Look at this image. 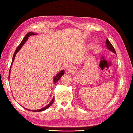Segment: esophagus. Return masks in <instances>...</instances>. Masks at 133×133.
Returning <instances> with one entry per match:
<instances>
[{"label":"esophagus","mask_w":133,"mask_h":133,"mask_svg":"<svg viewBox=\"0 0 133 133\" xmlns=\"http://www.w3.org/2000/svg\"><path fill=\"white\" fill-rule=\"evenodd\" d=\"M66 70L67 71L70 72L74 70V68H73V67L71 65H69V66H67L66 67Z\"/></svg>","instance_id":"esophagus-1"}]
</instances>
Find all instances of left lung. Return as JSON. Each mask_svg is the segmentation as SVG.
Instances as JSON below:
<instances>
[{"instance_id":"8db88e82","label":"left lung","mask_w":133,"mask_h":133,"mask_svg":"<svg viewBox=\"0 0 133 133\" xmlns=\"http://www.w3.org/2000/svg\"><path fill=\"white\" fill-rule=\"evenodd\" d=\"M106 46H107V49H109L110 51H112L114 53L116 54V52H115V49H114V47L112 46V45L111 44V43H110L108 39H106Z\"/></svg>"}]
</instances>
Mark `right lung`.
<instances>
[{
	"label": "right lung",
	"mask_w": 133,
	"mask_h": 133,
	"mask_svg": "<svg viewBox=\"0 0 133 133\" xmlns=\"http://www.w3.org/2000/svg\"><path fill=\"white\" fill-rule=\"evenodd\" d=\"M34 35H36V34L34 33V32H30L27 33V34L26 35V36H25L24 37V38L23 39V40H22V41L21 42V43H20V44L19 45L18 47H17V49H16L15 52H14V55H13V57H12V63H11V67H10V71H9V75H8V79L10 78V71H11V66H12V63H13V62H14V59H15V55H16V53L19 51V50L21 49L22 46H23L24 44L25 43V42H26V41L27 40V39H29V37H30V36ZM64 70H62L61 71L59 72L58 73V74L55 76V77H54V83L57 82V81H58L59 79H60V78L62 77V76L64 74ZM54 98H52V99L51 101V102H50L49 104H47V105L46 107H43V108H42V109H41L35 110H31V111H34V112H40V111H43V110H46L47 109L49 108V107L51 105V104H52V103L54 102ZM29 110V111H30V110Z\"/></svg>",
	"instance_id": "obj_1"
}]
</instances>
